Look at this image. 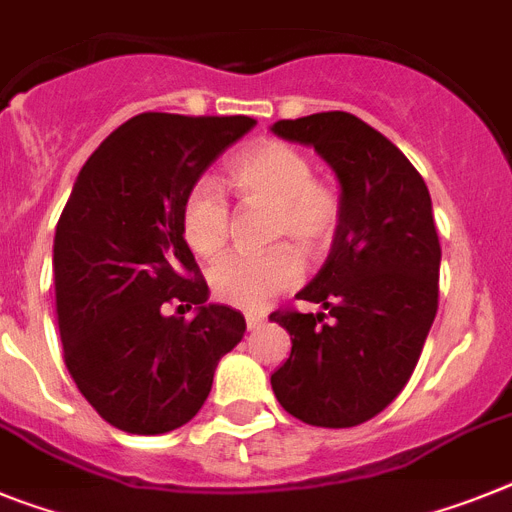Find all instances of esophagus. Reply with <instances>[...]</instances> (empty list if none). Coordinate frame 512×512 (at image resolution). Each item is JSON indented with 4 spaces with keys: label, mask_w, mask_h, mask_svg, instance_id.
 I'll use <instances>...</instances> for the list:
<instances>
[{
    "label": "esophagus",
    "mask_w": 512,
    "mask_h": 512,
    "mask_svg": "<svg viewBox=\"0 0 512 512\" xmlns=\"http://www.w3.org/2000/svg\"><path fill=\"white\" fill-rule=\"evenodd\" d=\"M244 320H247L249 330H255L265 322V312H247V317H244Z\"/></svg>",
    "instance_id": "obj_1"
}]
</instances>
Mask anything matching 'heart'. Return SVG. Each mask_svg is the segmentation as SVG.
I'll list each match as a JSON object with an SVG mask.
<instances>
[{
	"instance_id": "obj_1",
	"label": "heart",
	"mask_w": 512,
	"mask_h": 512,
	"mask_svg": "<svg viewBox=\"0 0 512 512\" xmlns=\"http://www.w3.org/2000/svg\"><path fill=\"white\" fill-rule=\"evenodd\" d=\"M229 184L244 205L270 208L268 242H289L315 257L330 247L341 223V197L328 182L315 179L307 153L281 140H265L229 163ZM182 236L200 257L221 252L231 213L221 192L195 184L182 203ZM299 281V260L291 249L273 247L263 255L231 252L210 268V289L239 309H263Z\"/></svg>"
}]
</instances>
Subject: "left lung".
I'll use <instances>...</instances> for the list:
<instances>
[{
	"mask_svg": "<svg viewBox=\"0 0 512 512\" xmlns=\"http://www.w3.org/2000/svg\"><path fill=\"white\" fill-rule=\"evenodd\" d=\"M270 130L315 148L341 184L328 260L296 294L322 312L270 315L291 336L289 359L270 385L304 424L356 427L406 388L435 322L440 239L432 200L409 158L354 114L322 111Z\"/></svg>",
	"mask_w": 512,
	"mask_h": 512,
	"instance_id": "left-lung-1",
	"label": "left lung"
}]
</instances>
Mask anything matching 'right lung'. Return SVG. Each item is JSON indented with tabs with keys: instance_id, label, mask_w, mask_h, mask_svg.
I'll list each match as a JSON object with an SVG mask.
<instances>
[{
	"instance_id": "right-lung-1",
	"label": "right lung",
	"mask_w": 512,
	"mask_h": 512,
	"mask_svg": "<svg viewBox=\"0 0 512 512\" xmlns=\"http://www.w3.org/2000/svg\"><path fill=\"white\" fill-rule=\"evenodd\" d=\"M249 117L148 111L85 161L54 234L64 364L111 427L163 435L203 409L223 354L247 322L208 304L182 236V203L210 163L255 127ZM176 301L190 323L165 315Z\"/></svg>"
}]
</instances>
